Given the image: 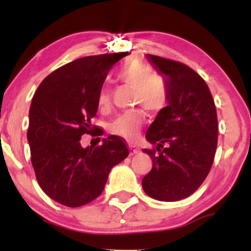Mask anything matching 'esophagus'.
Segmentation results:
<instances>
[{
    "mask_svg": "<svg viewBox=\"0 0 251 251\" xmlns=\"http://www.w3.org/2000/svg\"><path fill=\"white\" fill-rule=\"evenodd\" d=\"M129 150H131L132 154H135V153H138V152H139V150L135 148L134 145H129Z\"/></svg>",
    "mask_w": 251,
    "mask_h": 251,
    "instance_id": "obj_1",
    "label": "esophagus"
}]
</instances>
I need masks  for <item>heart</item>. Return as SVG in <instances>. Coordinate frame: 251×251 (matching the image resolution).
<instances>
[{"instance_id":"obj_1","label":"heart","mask_w":251,"mask_h":251,"mask_svg":"<svg viewBox=\"0 0 251 251\" xmlns=\"http://www.w3.org/2000/svg\"><path fill=\"white\" fill-rule=\"evenodd\" d=\"M120 82L134 89L133 103L145 108L150 114H159L170 102V87L165 79L154 73L148 63L132 60L123 66L117 73ZM98 106L107 109L111 105V96L102 88L98 94ZM144 122L143 112L139 109L119 114L109 125V131L126 139H134L140 133Z\"/></svg>"}]
</instances>
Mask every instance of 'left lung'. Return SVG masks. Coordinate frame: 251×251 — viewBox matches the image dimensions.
<instances>
[{
	"label": "left lung",
	"mask_w": 251,
	"mask_h": 251,
	"mask_svg": "<svg viewBox=\"0 0 251 251\" xmlns=\"http://www.w3.org/2000/svg\"><path fill=\"white\" fill-rule=\"evenodd\" d=\"M148 59L166 76L170 102L146 132L157 146L143 150L152 158L143 189L157 201H180L208 177L217 149V112L208 85L192 68L151 54Z\"/></svg>",
	"instance_id": "left-lung-1"
}]
</instances>
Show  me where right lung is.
<instances>
[{"label":"right lung","instance_id":"right-lung-1","mask_svg":"<svg viewBox=\"0 0 251 251\" xmlns=\"http://www.w3.org/2000/svg\"><path fill=\"white\" fill-rule=\"evenodd\" d=\"M126 55L99 54L66 63L46 76L34 94L27 132L31 165L40 188L62 205L77 208L99 197L111 169L128 155L118 135L97 148L80 144L83 134H103L91 123L98 94L112 66Z\"/></svg>","mask_w":251,"mask_h":251}]
</instances>
